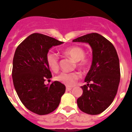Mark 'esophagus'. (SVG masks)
<instances>
[{"label": "esophagus", "mask_w": 132, "mask_h": 132, "mask_svg": "<svg viewBox=\"0 0 132 132\" xmlns=\"http://www.w3.org/2000/svg\"><path fill=\"white\" fill-rule=\"evenodd\" d=\"M71 89H72L71 87H66V91H69V90H71Z\"/></svg>", "instance_id": "esophagus-1"}]
</instances>
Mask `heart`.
I'll list each match as a JSON object with an SVG mask.
<instances>
[{
	"mask_svg": "<svg viewBox=\"0 0 132 132\" xmlns=\"http://www.w3.org/2000/svg\"><path fill=\"white\" fill-rule=\"evenodd\" d=\"M63 53L77 62L78 67L85 69L88 67V60L85 57V52L79 46H72L65 49ZM47 65L52 71H57L59 69V61L57 55L53 52H49L46 55ZM80 75L78 73H63L56 77V80L68 87H72L77 82Z\"/></svg>",
	"mask_w": 132,
	"mask_h": 132,
	"instance_id": "b5f03b06",
	"label": "heart"
}]
</instances>
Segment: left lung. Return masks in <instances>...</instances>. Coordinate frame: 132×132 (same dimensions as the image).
Masks as SVG:
<instances>
[{
  "label": "left lung",
  "instance_id": "obj_1",
  "mask_svg": "<svg viewBox=\"0 0 132 132\" xmlns=\"http://www.w3.org/2000/svg\"><path fill=\"white\" fill-rule=\"evenodd\" d=\"M73 42L88 44L93 50L91 67L85 79L87 84L81 87L83 93L77 99L78 107L88 114H101L114 101L120 80L116 50L111 42L97 33L80 36Z\"/></svg>",
  "mask_w": 132,
  "mask_h": 132
}]
</instances>
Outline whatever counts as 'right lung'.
<instances>
[{
  "instance_id": "obj_1",
  "label": "right lung",
  "mask_w": 132,
  "mask_h": 132,
  "mask_svg": "<svg viewBox=\"0 0 132 132\" xmlns=\"http://www.w3.org/2000/svg\"><path fill=\"white\" fill-rule=\"evenodd\" d=\"M63 44L41 34L30 35L16 48L12 63V79L21 102L29 110L45 115L57 108L65 86L55 80L45 85L52 77L46 55L53 46Z\"/></svg>"
}]
</instances>
